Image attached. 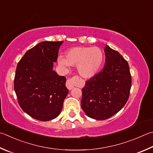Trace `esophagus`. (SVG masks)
<instances>
[{
	"instance_id": "obj_1",
	"label": "esophagus",
	"mask_w": 153,
	"mask_h": 153,
	"mask_svg": "<svg viewBox=\"0 0 153 153\" xmlns=\"http://www.w3.org/2000/svg\"><path fill=\"white\" fill-rule=\"evenodd\" d=\"M76 81H77L76 78H71L67 80V82H66V87L68 88L69 90H71L72 89L74 88V84L76 82Z\"/></svg>"
}]
</instances>
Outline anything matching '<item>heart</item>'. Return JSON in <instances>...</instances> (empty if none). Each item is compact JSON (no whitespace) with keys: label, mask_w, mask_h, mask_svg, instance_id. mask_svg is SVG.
Here are the masks:
<instances>
[{"label":"heart","mask_w":153,"mask_h":153,"mask_svg":"<svg viewBox=\"0 0 153 153\" xmlns=\"http://www.w3.org/2000/svg\"><path fill=\"white\" fill-rule=\"evenodd\" d=\"M103 61V53L97 47L72 48L65 53V58H58V63L65 70H68L70 65H77L79 74L84 78H91L95 76Z\"/></svg>","instance_id":"b5f03b06"}]
</instances>
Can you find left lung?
I'll use <instances>...</instances> for the list:
<instances>
[{"label": "left lung", "instance_id": "left-lung-1", "mask_svg": "<svg viewBox=\"0 0 153 153\" xmlns=\"http://www.w3.org/2000/svg\"><path fill=\"white\" fill-rule=\"evenodd\" d=\"M105 65L85 82L81 105L88 117L103 120L118 112L129 98L132 80L128 63L118 51L105 45Z\"/></svg>", "mask_w": 153, "mask_h": 153}]
</instances>
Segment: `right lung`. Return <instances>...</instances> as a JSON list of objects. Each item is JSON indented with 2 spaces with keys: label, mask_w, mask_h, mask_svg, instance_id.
I'll return each mask as SVG.
<instances>
[{
  "label": "right lung",
  "mask_w": 153,
  "mask_h": 153,
  "mask_svg": "<svg viewBox=\"0 0 153 153\" xmlns=\"http://www.w3.org/2000/svg\"><path fill=\"white\" fill-rule=\"evenodd\" d=\"M63 41H43L28 50L16 66L14 89L19 104L41 121L57 118L68 94L66 78L53 69Z\"/></svg>",
  "instance_id": "obj_1"
}]
</instances>
